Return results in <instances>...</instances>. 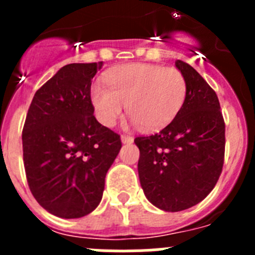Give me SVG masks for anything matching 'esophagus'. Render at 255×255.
<instances>
[{
    "mask_svg": "<svg viewBox=\"0 0 255 255\" xmlns=\"http://www.w3.org/2000/svg\"><path fill=\"white\" fill-rule=\"evenodd\" d=\"M121 140H123L124 144H130L134 141V138L130 136V135H123V136H121Z\"/></svg>",
    "mask_w": 255,
    "mask_h": 255,
    "instance_id": "34e87169",
    "label": "esophagus"
}]
</instances>
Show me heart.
Returning <instances> with one entry per match:
<instances>
[{
	"label": "heart",
	"mask_w": 255,
	"mask_h": 255,
	"mask_svg": "<svg viewBox=\"0 0 255 255\" xmlns=\"http://www.w3.org/2000/svg\"><path fill=\"white\" fill-rule=\"evenodd\" d=\"M105 83L94 84L92 103L98 120L114 126L128 114L144 130L159 129L177 116L185 103L188 85L184 74L175 67L129 64L111 70Z\"/></svg>",
	"instance_id": "b5f03b06"
}]
</instances>
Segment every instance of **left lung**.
I'll use <instances>...</instances> for the list:
<instances>
[{
    "mask_svg": "<svg viewBox=\"0 0 255 255\" xmlns=\"http://www.w3.org/2000/svg\"><path fill=\"white\" fill-rule=\"evenodd\" d=\"M176 67L188 85L181 111L157 134L136 136L138 172L150 203L179 212L204 199L217 184L225 161V121L218 97L197 70Z\"/></svg>",
    "mask_w": 255,
    "mask_h": 255,
    "instance_id": "8db88e82",
    "label": "left lung"
}]
</instances>
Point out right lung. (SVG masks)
Listing matches in <instances>:
<instances>
[{
  "mask_svg": "<svg viewBox=\"0 0 255 255\" xmlns=\"http://www.w3.org/2000/svg\"><path fill=\"white\" fill-rule=\"evenodd\" d=\"M103 62L69 64L35 92L22 128L26 180L38 203L61 218L91 213L102 199L120 135L94 117L92 79Z\"/></svg>",
  "mask_w": 255,
  "mask_h": 255,
  "instance_id": "add662e5",
  "label": "right lung"
}]
</instances>
